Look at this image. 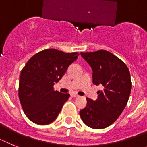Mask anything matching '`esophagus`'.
<instances>
[{
    "label": "esophagus",
    "instance_id": "obj_1",
    "mask_svg": "<svg viewBox=\"0 0 147 147\" xmlns=\"http://www.w3.org/2000/svg\"><path fill=\"white\" fill-rule=\"evenodd\" d=\"M71 96H72V98H78V97H79V95H77V94H75V93H72V94H71Z\"/></svg>",
    "mask_w": 147,
    "mask_h": 147
}]
</instances>
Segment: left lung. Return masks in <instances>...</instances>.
Returning <instances> with one entry per match:
<instances>
[{
    "label": "left lung",
    "instance_id": "obj_1",
    "mask_svg": "<svg viewBox=\"0 0 147 147\" xmlns=\"http://www.w3.org/2000/svg\"><path fill=\"white\" fill-rule=\"evenodd\" d=\"M91 66L92 82L101 84L96 100L86 98L87 104L80 111L84 123L90 128L104 129L121 115L129 98L132 81L127 65L115 55L106 50L81 52Z\"/></svg>",
    "mask_w": 147,
    "mask_h": 147
}]
</instances>
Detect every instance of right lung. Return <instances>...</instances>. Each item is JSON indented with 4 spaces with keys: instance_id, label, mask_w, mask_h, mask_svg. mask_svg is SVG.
I'll return each mask as SVG.
<instances>
[{
    "instance_id": "right-lung-1",
    "label": "right lung",
    "mask_w": 147,
    "mask_h": 147,
    "mask_svg": "<svg viewBox=\"0 0 147 147\" xmlns=\"http://www.w3.org/2000/svg\"><path fill=\"white\" fill-rule=\"evenodd\" d=\"M78 55L47 49L28 61L20 72L18 95L24 113L33 123L47 125L57 118L70 95L55 91L53 86Z\"/></svg>"
}]
</instances>
